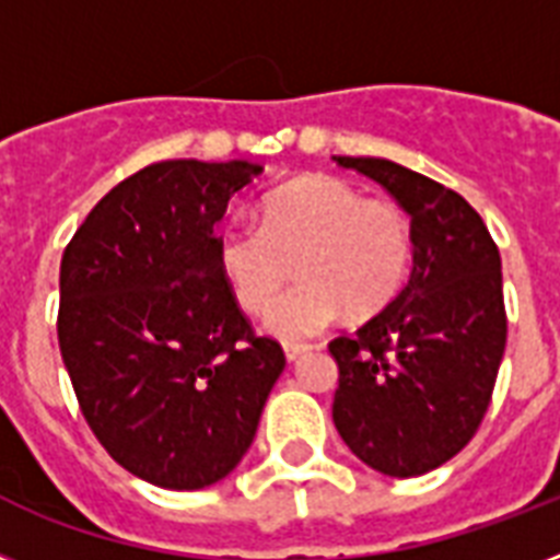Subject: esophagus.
<instances>
[{"label": "esophagus", "mask_w": 560, "mask_h": 560, "mask_svg": "<svg viewBox=\"0 0 560 560\" xmlns=\"http://www.w3.org/2000/svg\"><path fill=\"white\" fill-rule=\"evenodd\" d=\"M307 346H293V342H290V346H284V358H288V363H296V360H302L307 354Z\"/></svg>", "instance_id": "1"}]
</instances>
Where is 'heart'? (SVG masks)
I'll return each mask as SVG.
<instances>
[{"label":"heart","instance_id":"heart-1","mask_svg":"<svg viewBox=\"0 0 560 560\" xmlns=\"http://www.w3.org/2000/svg\"><path fill=\"white\" fill-rule=\"evenodd\" d=\"M303 281L280 300L292 275ZM412 264L409 218L386 200H366L337 177H305L272 191L258 226H229L218 237V267L237 305L267 316V331L302 342L349 311L372 316L395 302Z\"/></svg>","mask_w":560,"mask_h":560}]
</instances>
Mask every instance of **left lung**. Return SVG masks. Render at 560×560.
Segmentation results:
<instances>
[{
	"label": "left lung",
	"instance_id": "8db88e82",
	"mask_svg": "<svg viewBox=\"0 0 560 560\" xmlns=\"http://www.w3.org/2000/svg\"><path fill=\"white\" fill-rule=\"evenodd\" d=\"M398 200L412 272L395 302L328 346L340 369L334 427L386 477H421L482 424L505 351L503 267L468 200L377 156H334Z\"/></svg>",
	"mask_w": 560,
	"mask_h": 560
}]
</instances>
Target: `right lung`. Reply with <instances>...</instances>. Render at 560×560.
<instances>
[{
    "label": "right lung",
    "mask_w": 560,
    "mask_h": 560,
    "mask_svg": "<svg viewBox=\"0 0 560 560\" xmlns=\"http://www.w3.org/2000/svg\"><path fill=\"white\" fill-rule=\"evenodd\" d=\"M261 171L153 162L101 197L60 261L57 340L83 418L151 486L197 491L229 477L284 369L218 267L229 200Z\"/></svg>",
    "instance_id": "add662e5"
}]
</instances>
